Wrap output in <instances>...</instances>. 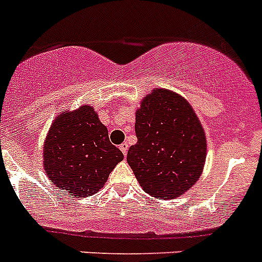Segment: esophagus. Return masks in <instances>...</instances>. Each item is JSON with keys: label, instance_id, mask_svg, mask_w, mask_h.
Here are the masks:
<instances>
[{"label": "esophagus", "instance_id": "34e87169", "mask_svg": "<svg viewBox=\"0 0 262 262\" xmlns=\"http://www.w3.org/2000/svg\"><path fill=\"white\" fill-rule=\"evenodd\" d=\"M119 149L122 150V153H123L124 156H127V150H128V145H127V143H123L119 145Z\"/></svg>", "mask_w": 262, "mask_h": 262}]
</instances>
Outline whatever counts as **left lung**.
Masks as SVG:
<instances>
[{
  "mask_svg": "<svg viewBox=\"0 0 262 262\" xmlns=\"http://www.w3.org/2000/svg\"><path fill=\"white\" fill-rule=\"evenodd\" d=\"M138 143L127 162L141 188L155 199L183 195L203 174L206 136L191 104L178 93L155 88L135 113Z\"/></svg>",
  "mask_w": 262,
  "mask_h": 262,
  "instance_id": "left-lung-1",
  "label": "left lung"
}]
</instances>
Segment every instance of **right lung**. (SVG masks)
Wrapping results in <instances>:
<instances>
[{"label":"right lung","instance_id":"add662e5","mask_svg":"<svg viewBox=\"0 0 262 262\" xmlns=\"http://www.w3.org/2000/svg\"><path fill=\"white\" fill-rule=\"evenodd\" d=\"M122 160L123 153L110 143L106 126L91 105L58 114L42 147V166L49 181L75 198L100 191Z\"/></svg>","mask_w":262,"mask_h":262}]
</instances>
